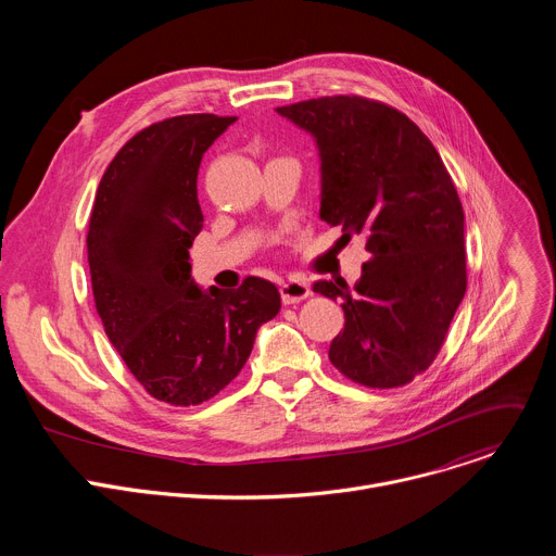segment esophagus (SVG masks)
<instances>
[{"instance_id": "34e87169", "label": "esophagus", "mask_w": 556, "mask_h": 556, "mask_svg": "<svg viewBox=\"0 0 556 556\" xmlns=\"http://www.w3.org/2000/svg\"><path fill=\"white\" fill-rule=\"evenodd\" d=\"M312 292H309V286L303 281V279H288L281 283V301L286 305L290 303H299L303 299H307Z\"/></svg>"}]
</instances>
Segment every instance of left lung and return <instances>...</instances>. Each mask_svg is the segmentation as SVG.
Here are the masks:
<instances>
[{
	"label": "left lung",
	"instance_id": "left-lung-1",
	"mask_svg": "<svg viewBox=\"0 0 556 556\" xmlns=\"http://www.w3.org/2000/svg\"><path fill=\"white\" fill-rule=\"evenodd\" d=\"M277 112L316 138L321 217L343 237L365 235L374 257L354 292L316 281L341 299L345 328L332 365L371 389H393L435 361L466 292L464 211L433 142L395 108L356 97H321Z\"/></svg>",
	"mask_w": 556,
	"mask_h": 556
}]
</instances>
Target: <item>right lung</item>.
I'll list each match as a JSON object with an SVG mask.
<instances>
[{
  "mask_svg": "<svg viewBox=\"0 0 556 556\" xmlns=\"http://www.w3.org/2000/svg\"><path fill=\"white\" fill-rule=\"evenodd\" d=\"M237 116L182 114L131 136L105 169L88 228L92 292L105 334L151 399L195 407L247 365L281 309L275 283L202 292L189 249L202 230L198 169Z\"/></svg>",
  "mask_w": 556,
  "mask_h": 556,
  "instance_id": "obj_1",
  "label": "right lung"
}]
</instances>
